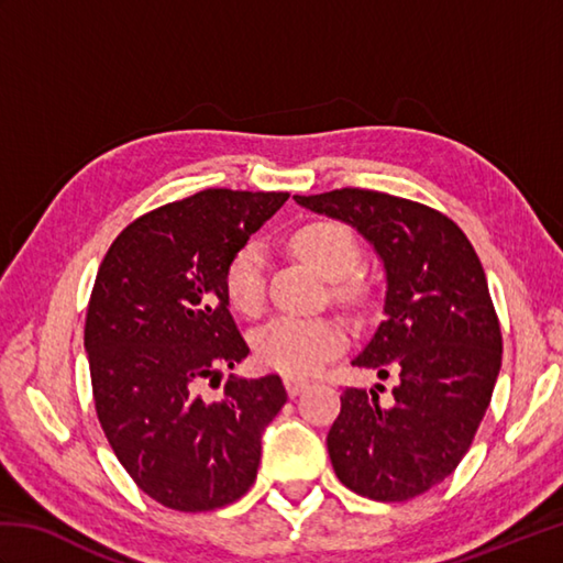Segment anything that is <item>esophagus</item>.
I'll return each mask as SVG.
<instances>
[{
	"instance_id": "1",
	"label": "esophagus",
	"mask_w": 563,
	"mask_h": 563,
	"mask_svg": "<svg viewBox=\"0 0 563 563\" xmlns=\"http://www.w3.org/2000/svg\"><path fill=\"white\" fill-rule=\"evenodd\" d=\"M309 387L307 379L300 377H285V389H288L290 397H297V394H302Z\"/></svg>"
}]
</instances>
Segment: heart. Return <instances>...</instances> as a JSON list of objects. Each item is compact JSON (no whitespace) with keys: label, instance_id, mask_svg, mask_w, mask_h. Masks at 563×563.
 Returning <instances> with one entry per match:
<instances>
[{"label":"heart","instance_id":"heart-1","mask_svg":"<svg viewBox=\"0 0 563 563\" xmlns=\"http://www.w3.org/2000/svg\"><path fill=\"white\" fill-rule=\"evenodd\" d=\"M297 256L329 280H339L341 300H357V283L343 280L361 263V244L349 227L319 220L300 227L290 239ZM224 292L230 305L246 317L261 314L266 305V256L258 244H244L224 268ZM345 343V333L333 319L275 317L254 339L258 361L290 377L319 373Z\"/></svg>","mask_w":563,"mask_h":563}]
</instances>
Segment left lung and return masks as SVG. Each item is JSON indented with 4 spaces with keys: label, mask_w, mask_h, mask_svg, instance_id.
I'll list each match as a JSON object with an SVG mask.
<instances>
[{
    "label": "left lung",
    "mask_w": 563,
    "mask_h": 563,
    "mask_svg": "<svg viewBox=\"0 0 563 563\" xmlns=\"http://www.w3.org/2000/svg\"><path fill=\"white\" fill-rule=\"evenodd\" d=\"M355 227L385 263V319L353 365L391 379L345 387L327 448L333 472L373 500H409L457 470L500 369L498 317L474 246L448 214L379 190L295 196Z\"/></svg>",
    "instance_id": "8db88e82"
}]
</instances>
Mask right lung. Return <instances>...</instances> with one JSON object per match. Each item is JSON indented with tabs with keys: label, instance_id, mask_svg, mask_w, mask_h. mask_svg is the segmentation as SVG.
<instances>
[{
	"label": "right lung",
	"instance_id": "right-lung-1",
	"mask_svg": "<svg viewBox=\"0 0 563 563\" xmlns=\"http://www.w3.org/2000/svg\"><path fill=\"white\" fill-rule=\"evenodd\" d=\"M290 194L208 188L115 236L84 327L97 416L118 462L157 504L202 512L256 479L261 433L288 401L283 379L230 375L249 355L224 268Z\"/></svg>",
	"mask_w": 563,
	"mask_h": 563
}]
</instances>
